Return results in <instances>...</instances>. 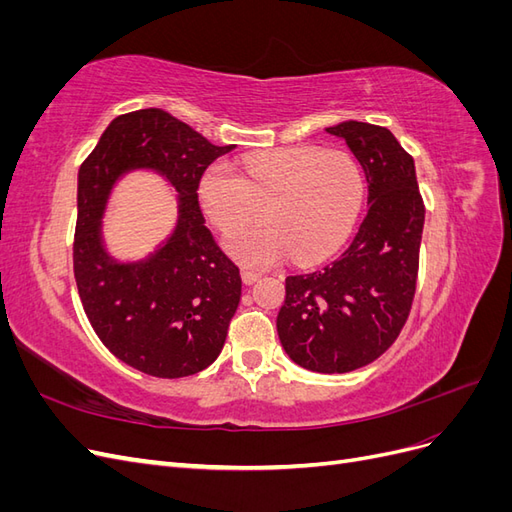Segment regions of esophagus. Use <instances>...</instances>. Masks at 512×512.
Listing matches in <instances>:
<instances>
[{
  "instance_id": "esophagus-1",
  "label": "esophagus",
  "mask_w": 512,
  "mask_h": 512,
  "mask_svg": "<svg viewBox=\"0 0 512 512\" xmlns=\"http://www.w3.org/2000/svg\"><path fill=\"white\" fill-rule=\"evenodd\" d=\"M241 280H243L245 286H250V284L260 280V273L258 271H250V269H241Z\"/></svg>"
}]
</instances>
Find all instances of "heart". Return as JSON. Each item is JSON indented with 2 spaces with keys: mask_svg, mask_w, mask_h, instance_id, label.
<instances>
[{
  "mask_svg": "<svg viewBox=\"0 0 512 512\" xmlns=\"http://www.w3.org/2000/svg\"><path fill=\"white\" fill-rule=\"evenodd\" d=\"M198 198L209 222L232 232L228 254L245 267H271L292 252L297 262H318L346 243L365 200L363 170L339 149L292 147L262 151L239 162L213 164L200 179Z\"/></svg>",
  "mask_w": 512,
  "mask_h": 512,
  "instance_id": "1",
  "label": "heart"
}]
</instances>
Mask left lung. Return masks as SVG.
<instances>
[{
    "label": "left lung",
    "mask_w": 512,
    "mask_h": 512,
    "mask_svg": "<svg viewBox=\"0 0 512 512\" xmlns=\"http://www.w3.org/2000/svg\"><path fill=\"white\" fill-rule=\"evenodd\" d=\"M342 136L361 162L369 209L348 250L320 271L286 277L277 333L290 359L318 374H346L389 350L416 294L425 203L414 160L382 126L344 121Z\"/></svg>",
    "instance_id": "8db88e82"
}]
</instances>
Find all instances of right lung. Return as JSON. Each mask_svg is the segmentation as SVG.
Instances as JSON below:
<instances>
[{
	"label": "right lung",
	"mask_w": 512,
	"mask_h": 512,
	"mask_svg": "<svg viewBox=\"0 0 512 512\" xmlns=\"http://www.w3.org/2000/svg\"><path fill=\"white\" fill-rule=\"evenodd\" d=\"M228 147L211 145L162 108L119 115L79 170L72 262L85 314L119 361L153 378H185L218 359L241 301V275L215 243L198 205V185ZM132 167H153L176 185L180 224L163 250L138 266H117L99 241L112 183Z\"/></svg>",
	"instance_id": "1"
}]
</instances>
